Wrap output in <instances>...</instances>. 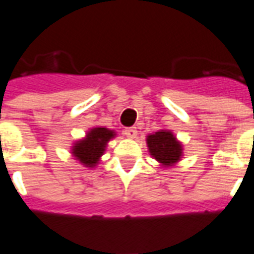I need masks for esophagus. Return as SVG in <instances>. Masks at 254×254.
<instances>
[{"mask_svg": "<svg viewBox=\"0 0 254 254\" xmlns=\"http://www.w3.org/2000/svg\"><path fill=\"white\" fill-rule=\"evenodd\" d=\"M124 134L127 135V138H135V135H137V129L135 127H125L124 129Z\"/></svg>", "mask_w": 254, "mask_h": 254, "instance_id": "obj_1", "label": "esophagus"}]
</instances>
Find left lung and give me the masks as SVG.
I'll return each instance as SVG.
<instances>
[{
  "label": "left lung",
  "instance_id": "left-lung-1",
  "mask_svg": "<svg viewBox=\"0 0 254 254\" xmlns=\"http://www.w3.org/2000/svg\"><path fill=\"white\" fill-rule=\"evenodd\" d=\"M147 146L150 154L165 166L178 162L182 155V146L170 130L155 131L147 135Z\"/></svg>",
  "mask_w": 254,
  "mask_h": 254
}]
</instances>
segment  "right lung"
Instances as JSON below:
<instances>
[{
	"instance_id": "obj_1",
	"label": "right lung",
	"mask_w": 254,
	"mask_h": 254,
	"mask_svg": "<svg viewBox=\"0 0 254 254\" xmlns=\"http://www.w3.org/2000/svg\"><path fill=\"white\" fill-rule=\"evenodd\" d=\"M115 137V131L107 127H95L87 134L84 139L75 143L72 154L87 167H93L103 155L107 142Z\"/></svg>"
}]
</instances>
